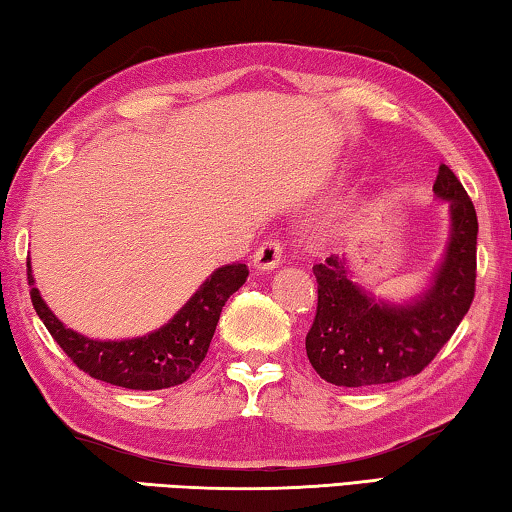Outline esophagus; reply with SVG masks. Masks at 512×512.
<instances>
[{
	"label": "esophagus",
	"mask_w": 512,
	"mask_h": 512,
	"mask_svg": "<svg viewBox=\"0 0 512 512\" xmlns=\"http://www.w3.org/2000/svg\"><path fill=\"white\" fill-rule=\"evenodd\" d=\"M282 262V244L280 239H266L262 246L255 250L253 255V266L259 271H273V268L280 266Z\"/></svg>",
	"instance_id": "obj_1"
}]
</instances>
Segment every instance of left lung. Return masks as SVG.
<instances>
[{
  "instance_id": "1",
  "label": "left lung",
  "mask_w": 512,
  "mask_h": 512,
  "mask_svg": "<svg viewBox=\"0 0 512 512\" xmlns=\"http://www.w3.org/2000/svg\"><path fill=\"white\" fill-rule=\"evenodd\" d=\"M433 192L449 203L452 232L431 287L409 305L377 302L352 282L345 262L327 257L314 266L318 307L307 332V357L334 386H375L415 377L429 366L474 300L476 210L447 164Z\"/></svg>"
}]
</instances>
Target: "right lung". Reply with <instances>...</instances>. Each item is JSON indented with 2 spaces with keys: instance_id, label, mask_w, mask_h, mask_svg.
<instances>
[{
  "instance_id": "1",
  "label": "right lung",
  "mask_w": 512,
  "mask_h": 512,
  "mask_svg": "<svg viewBox=\"0 0 512 512\" xmlns=\"http://www.w3.org/2000/svg\"><path fill=\"white\" fill-rule=\"evenodd\" d=\"M27 275L33 287L31 262H27ZM246 277V264L216 268L167 325L140 339L126 341H92L74 329H67L51 314L36 287L31 289V302L49 334L79 370L112 386L160 391L183 384L201 366L223 305L232 293L239 291Z\"/></svg>"
}]
</instances>
